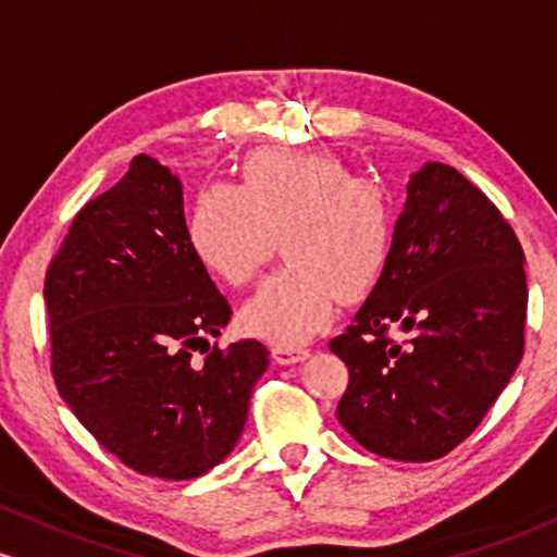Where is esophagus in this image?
<instances>
[{
  "label": "esophagus",
  "mask_w": 557,
  "mask_h": 557,
  "mask_svg": "<svg viewBox=\"0 0 557 557\" xmlns=\"http://www.w3.org/2000/svg\"><path fill=\"white\" fill-rule=\"evenodd\" d=\"M310 355L308 347H299V345H273V358L281 366H292V362L305 360Z\"/></svg>",
  "instance_id": "34e87169"
}]
</instances>
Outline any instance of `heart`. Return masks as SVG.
I'll return each instance as SVG.
<instances>
[{
	"instance_id": "obj_1",
	"label": "heart",
	"mask_w": 557,
	"mask_h": 557,
	"mask_svg": "<svg viewBox=\"0 0 557 557\" xmlns=\"http://www.w3.org/2000/svg\"><path fill=\"white\" fill-rule=\"evenodd\" d=\"M278 236L289 265L262 281L242 318L265 339L297 345L326 326L342 297L376 289L395 242L389 195L334 154L265 149L245 160L239 186L208 184L191 205V249L228 284H247Z\"/></svg>"
}]
</instances>
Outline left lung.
I'll return each mask as SVG.
<instances>
[{
	"mask_svg": "<svg viewBox=\"0 0 557 557\" xmlns=\"http://www.w3.org/2000/svg\"><path fill=\"white\" fill-rule=\"evenodd\" d=\"M527 297L523 249L503 212L453 165L426 162L408 184L384 276L329 345L349 371L342 426L381 458L447 455L521 362ZM395 327L405 343L391 339Z\"/></svg>",
	"mask_w": 557,
	"mask_h": 557,
	"instance_id": "left-lung-1",
	"label": "left lung"
}]
</instances>
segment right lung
<instances>
[{
  "instance_id": "right-lung-1",
  "label": "right lung",
  "mask_w": 557,
  "mask_h": 557,
  "mask_svg": "<svg viewBox=\"0 0 557 557\" xmlns=\"http://www.w3.org/2000/svg\"><path fill=\"white\" fill-rule=\"evenodd\" d=\"M44 299L60 397L121 463L184 481L234 449L268 349L210 347L231 305L191 249L181 181L165 165L136 154L78 210Z\"/></svg>"
}]
</instances>
